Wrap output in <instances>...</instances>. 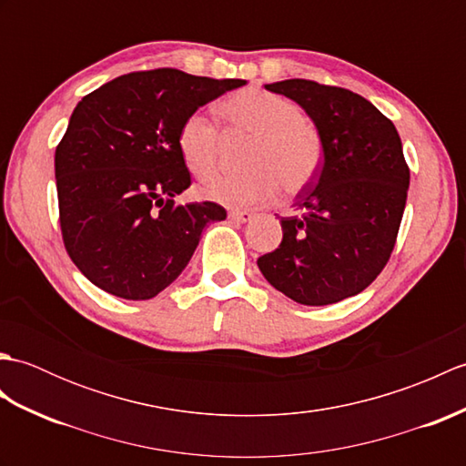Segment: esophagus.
<instances>
[{
    "instance_id": "34e87169",
    "label": "esophagus",
    "mask_w": 466,
    "mask_h": 466,
    "mask_svg": "<svg viewBox=\"0 0 466 466\" xmlns=\"http://www.w3.org/2000/svg\"><path fill=\"white\" fill-rule=\"evenodd\" d=\"M228 218H230L232 222L244 224V222H250L252 220V212H248V210H232L230 214H228Z\"/></svg>"
}]
</instances>
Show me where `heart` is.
I'll return each instance as SVG.
<instances>
[{
  "label": "heart",
  "mask_w": 466,
  "mask_h": 466,
  "mask_svg": "<svg viewBox=\"0 0 466 466\" xmlns=\"http://www.w3.org/2000/svg\"><path fill=\"white\" fill-rule=\"evenodd\" d=\"M218 114L228 137H250L242 160L248 170L208 182L202 187L208 200L230 208L262 206L274 202L282 187L302 192L319 176L322 134L294 102L266 90H244L226 97ZM177 150L187 170L206 180L220 164V127L202 112L190 114L177 132Z\"/></svg>",
  "instance_id": "1"
}]
</instances>
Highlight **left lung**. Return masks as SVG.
Listing matches in <instances>:
<instances>
[{
    "mask_svg": "<svg viewBox=\"0 0 466 466\" xmlns=\"http://www.w3.org/2000/svg\"><path fill=\"white\" fill-rule=\"evenodd\" d=\"M266 90L290 97L324 140V162L299 194V216L280 218L282 242L258 258L276 290L324 306L362 292L389 262L410 172L394 124L362 96L312 80Z\"/></svg>",
    "mask_w": 466,
    "mask_h": 466,
    "instance_id": "left-lung-1",
    "label": "left lung"
}]
</instances>
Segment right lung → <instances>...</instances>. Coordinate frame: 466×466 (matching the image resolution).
<instances>
[{"instance_id": "right-lung-1", "label": "right lung", "mask_w": 466, "mask_h": 466, "mask_svg": "<svg viewBox=\"0 0 466 466\" xmlns=\"http://www.w3.org/2000/svg\"><path fill=\"white\" fill-rule=\"evenodd\" d=\"M244 80L174 67L132 72L82 97L56 147L59 228L72 262L97 289L147 300L190 262L214 202L176 206L190 186L177 150L187 116Z\"/></svg>"}]
</instances>
